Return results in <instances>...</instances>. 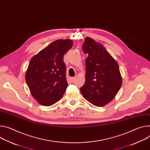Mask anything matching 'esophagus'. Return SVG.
Wrapping results in <instances>:
<instances>
[{
	"label": "esophagus",
	"mask_w": 150,
	"mask_h": 150,
	"mask_svg": "<svg viewBox=\"0 0 150 150\" xmlns=\"http://www.w3.org/2000/svg\"><path fill=\"white\" fill-rule=\"evenodd\" d=\"M75 77H72V78H71V80L72 81V82H73V81H75Z\"/></svg>",
	"instance_id": "esophagus-1"
}]
</instances>
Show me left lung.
<instances>
[{
  "mask_svg": "<svg viewBox=\"0 0 150 150\" xmlns=\"http://www.w3.org/2000/svg\"><path fill=\"white\" fill-rule=\"evenodd\" d=\"M83 50L86 59V81L80 88L83 97L93 105L103 106L115 97L122 84L117 62L104 46L87 37Z\"/></svg>",
  "mask_w": 150,
  "mask_h": 150,
  "instance_id": "1",
  "label": "left lung"
}]
</instances>
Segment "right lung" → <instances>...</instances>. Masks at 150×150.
Returning <instances> with one entry per match:
<instances>
[{
	"label": "right lung",
	"instance_id": "obj_1",
	"mask_svg": "<svg viewBox=\"0 0 150 150\" xmlns=\"http://www.w3.org/2000/svg\"><path fill=\"white\" fill-rule=\"evenodd\" d=\"M72 45L70 39H58L32 58L25 78L32 96L40 105H52L63 96L68 86L63 57Z\"/></svg>",
	"mask_w": 150,
	"mask_h": 150
}]
</instances>
